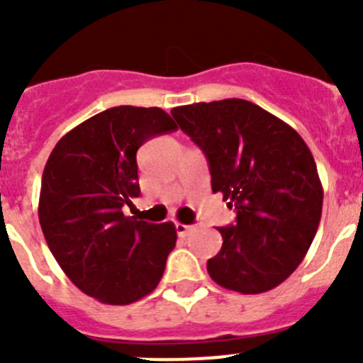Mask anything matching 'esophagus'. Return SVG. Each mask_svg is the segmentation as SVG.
Here are the masks:
<instances>
[{
  "label": "esophagus",
  "instance_id": "34e87169",
  "mask_svg": "<svg viewBox=\"0 0 363 363\" xmlns=\"http://www.w3.org/2000/svg\"><path fill=\"white\" fill-rule=\"evenodd\" d=\"M192 230V225H185V223H176V233L178 236H187Z\"/></svg>",
  "mask_w": 363,
  "mask_h": 363
}]
</instances>
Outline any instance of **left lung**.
<instances>
[{"label":"left lung","instance_id":"8db88e82","mask_svg":"<svg viewBox=\"0 0 363 363\" xmlns=\"http://www.w3.org/2000/svg\"><path fill=\"white\" fill-rule=\"evenodd\" d=\"M207 156L213 192L236 221L220 227L221 249L207 262L218 285L242 294L274 289L306 258L322 218L323 189L300 134L247 99L172 108Z\"/></svg>","mask_w":363,"mask_h":363}]
</instances>
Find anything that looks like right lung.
<instances>
[{
	"instance_id": "1",
	"label": "right lung",
	"mask_w": 363,
	"mask_h": 363,
	"mask_svg": "<svg viewBox=\"0 0 363 363\" xmlns=\"http://www.w3.org/2000/svg\"><path fill=\"white\" fill-rule=\"evenodd\" d=\"M176 129L158 107H112L69 130L47 160L38 205L43 236L69 280L101 303L142 300L162 280L174 223L154 225L121 207L140 196L138 149Z\"/></svg>"
}]
</instances>
